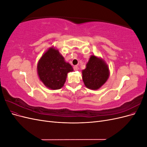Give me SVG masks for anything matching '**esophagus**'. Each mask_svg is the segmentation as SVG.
<instances>
[{
    "instance_id": "1",
    "label": "esophagus",
    "mask_w": 147,
    "mask_h": 147,
    "mask_svg": "<svg viewBox=\"0 0 147 147\" xmlns=\"http://www.w3.org/2000/svg\"><path fill=\"white\" fill-rule=\"evenodd\" d=\"M74 70H78V66L77 65H74Z\"/></svg>"
}]
</instances>
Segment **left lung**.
<instances>
[{
    "label": "left lung",
    "mask_w": 147,
    "mask_h": 147,
    "mask_svg": "<svg viewBox=\"0 0 147 147\" xmlns=\"http://www.w3.org/2000/svg\"><path fill=\"white\" fill-rule=\"evenodd\" d=\"M82 73L85 86L92 90H97L107 81L110 70L103 59L91 55L86 64V68L82 70Z\"/></svg>",
    "instance_id": "1"
}]
</instances>
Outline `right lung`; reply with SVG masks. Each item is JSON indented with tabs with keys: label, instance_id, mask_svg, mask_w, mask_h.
Returning a JSON list of instances; mask_svg holds the SVG:
<instances>
[{
	"label": "right lung",
	"instance_id": "right-lung-1",
	"mask_svg": "<svg viewBox=\"0 0 147 147\" xmlns=\"http://www.w3.org/2000/svg\"><path fill=\"white\" fill-rule=\"evenodd\" d=\"M37 74L44 85L50 90H59L64 86L67 74L74 69L65 61L57 48L51 47L38 61Z\"/></svg>",
	"mask_w": 147,
	"mask_h": 147
}]
</instances>
